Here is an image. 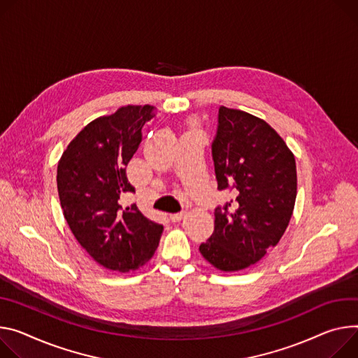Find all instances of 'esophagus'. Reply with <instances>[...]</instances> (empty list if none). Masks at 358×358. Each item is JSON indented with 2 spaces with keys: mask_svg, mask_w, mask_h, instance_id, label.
<instances>
[{
  "mask_svg": "<svg viewBox=\"0 0 358 358\" xmlns=\"http://www.w3.org/2000/svg\"><path fill=\"white\" fill-rule=\"evenodd\" d=\"M185 211H181V213H176V214H170V220L173 221V222H178V221H181L184 217H185Z\"/></svg>",
  "mask_w": 358,
  "mask_h": 358,
  "instance_id": "esophagus-1",
  "label": "esophagus"
}]
</instances>
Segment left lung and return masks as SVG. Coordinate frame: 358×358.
I'll return each mask as SVG.
<instances>
[{"label":"left lung","instance_id":"left-lung-1","mask_svg":"<svg viewBox=\"0 0 358 358\" xmlns=\"http://www.w3.org/2000/svg\"><path fill=\"white\" fill-rule=\"evenodd\" d=\"M218 189L234 188L237 199L215 210L214 233L201 255L220 271L234 273L258 263L278 244L294 211V154L275 129L252 114L220 107L213 143Z\"/></svg>","mask_w":358,"mask_h":358}]
</instances>
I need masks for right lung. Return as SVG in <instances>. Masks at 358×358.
<instances>
[{"instance_id":"add662e5","label":"right lung","mask_w":358,"mask_h":358,"mask_svg":"<svg viewBox=\"0 0 358 358\" xmlns=\"http://www.w3.org/2000/svg\"><path fill=\"white\" fill-rule=\"evenodd\" d=\"M152 106H124L88 122L64 150L57 188L71 233L95 263L128 273L148 263L164 227L136 204L121 208L122 194L134 192L125 167L141 143Z\"/></svg>"}]
</instances>
